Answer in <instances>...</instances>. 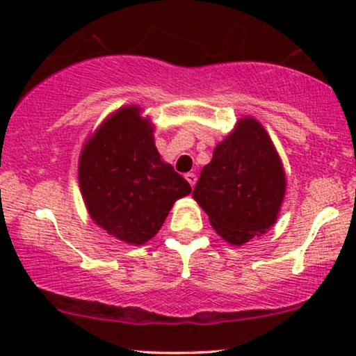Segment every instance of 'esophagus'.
Here are the masks:
<instances>
[{"label": "esophagus", "mask_w": 356, "mask_h": 356, "mask_svg": "<svg viewBox=\"0 0 356 356\" xmlns=\"http://www.w3.org/2000/svg\"><path fill=\"white\" fill-rule=\"evenodd\" d=\"M184 178L188 179V183L191 184V186H194V184H196V181H197V177L194 173H186V175H184Z\"/></svg>", "instance_id": "34e87169"}]
</instances>
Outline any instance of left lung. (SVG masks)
<instances>
[{
    "label": "left lung",
    "instance_id": "left-lung-1",
    "mask_svg": "<svg viewBox=\"0 0 356 356\" xmlns=\"http://www.w3.org/2000/svg\"><path fill=\"white\" fill-rule=\"evenodd\" d=\"M285 194V173L274 144L254 118L213 149L193 197L213 230L232 245H243L275 223Z\"/></svg>",
    "mask_w": 356,
    "mask_h": 356
}]
</instances>
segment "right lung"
<instances>
[{
  "label": "right lung",
  "instance_id": "1",
  "mask_svg": "<svg viewBox=\"0 0 356 356\" xmlns=\"http://www.w3.org/2000/svg\"><path fill=\"white\" fill-rule=\"evenodd\" d=\"M79 184L92 220L131 245L150 240L175 201L191 193L186 179L160 160L138 106L116 111L87 140Z\"/></svg>",
  "mask_w": 356,
  "mask_h": 356
}]
</instances>
